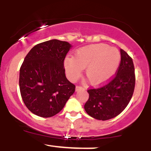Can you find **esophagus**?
I'll return each mask as SVG.
<instances>
[{
	"label": "esophagus",
	"instance_id": "34e87169",
	"mask_svg": "<svg viewBox=\"0 0 151 151\" xmlns=\"http://www.w3.org/2000/svg\"><path fill=\"white\" fill-rule=\"evenodd\" d=\"M80 89H84V88H83V87H81V86H76V91H79V90H80Z\"/></svg>",
	"mask_w": 151,
	"mask_h": 151
}]
</instances>
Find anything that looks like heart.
<instances>
[{"label":"heart","instance_id":"heart-1","mask_svg":"<svg viewBox=\"0 0 151 151\" xmlns=\"http://www.w3.org/2000/svg\"><path fill=\"white\" fill-rule=\"evenodd\" d=\"M121 62V54L116 48L105 44H94L79 48L73 58L67 57L64 66L71 80H75L85 69L86 77L91 84L101 85L111 79Z\"/></svg>","mask_w":151,"mask_h":151}]
</instances>
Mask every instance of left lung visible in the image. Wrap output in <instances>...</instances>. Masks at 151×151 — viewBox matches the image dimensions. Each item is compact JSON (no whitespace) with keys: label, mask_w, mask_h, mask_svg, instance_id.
I'll return each mask as SVG.
<instances>
[{"label":"left lung","mask_w":151,"mask_h":151,"mask_svg":"<svg viewBox=\"0 0 151 151\" xmlns=\"http://www.w3.org/2000/svg\"><path fill=\"white\" fill-rule=\"evenodd\" d=\"M116 75L98 89H89L84 109L90 116L106 121L120 114L129 104L135 88V70L132 59L122 49Z\"/></svg>","instance_id":"1"}]
</instances>
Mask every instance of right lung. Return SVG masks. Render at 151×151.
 Segmentation results:
<instances>
[{
	"instance_id": "obj_1",
	"label": "right lung",
	"mask_w": 151,
	"mask_h": 151,
	"mask_svg": "<svg viewBox=\"0 0 151 151\" xmlns=\"http://www.w3.org/2000/svg\"><path fill=\"white\" fill-rule=\"evenodd\" d=\"M72 45L54 39L34 46L20 69L19 86L22 101L38 116L58 114L75 91L67 79L64 60Z\"/></svg>"
}]
</instances>
